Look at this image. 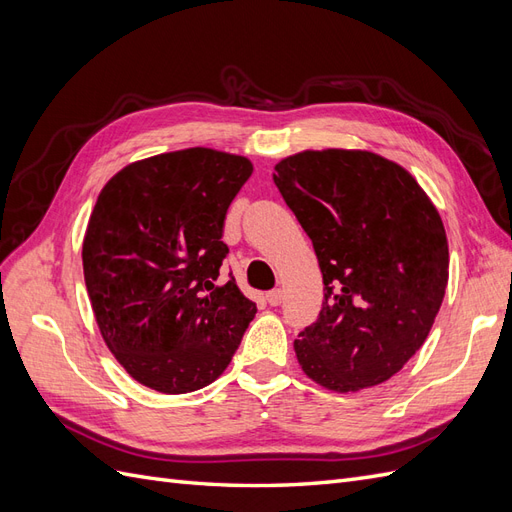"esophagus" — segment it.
<instances>
[{
	"mask_svg": "<svg viewBox=\"0 0 512 512\" xmlns=\"http://www.w3.org/2000/svg\"><path fill=\"white\" fill-rule=\"evenodd\" d=\"M284 301V290H280V288H275V290H271V292H267V303L269 305H273V307H277Z\"/></svg>",
	"mask_w": 512,
	"mask_h": 512,
	"instance_id": "1",
	"label": "esophagus"
}]
</instances>
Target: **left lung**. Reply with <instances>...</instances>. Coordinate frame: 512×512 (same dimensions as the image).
<instances>
[{
    "label": "left lung",
    "instance_id": "8db88e82",
    "mask_svg": "<svg viewBox=\"0 0 512 512\" xmlns=\"http://www.w3.org/2000/svg\"><path fill=\"white\" fill-rule=\"evenodd\" d=\"M273 181L314 243L318 320L294 339L307 378L335 393L395 376L425 344L448 284L438 209L404 166L359 149L301 151Z\"/></svg>",
    "mask_w": 512,
    "mask_h": 512
}]
</instances>
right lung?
<instances>
[{
	"label": "right lung",
	"instance_id": "right-lung-1",
	"mask_svg": "<svg viewBox=\"0 0 512 512\" xmlns=\"http://www.w3.org/2000/svg\"><path fill=\"white\" fill-rule=\"evenodd\" d=\"M252 162L207 147L121 168L91 211L85 286L119 365L149 389L181 395L222 376L256 303L218 284L226 211Z\"/></svg>",
	"mask_w": 512,
	"mask_h": 512
}]
</instances>
